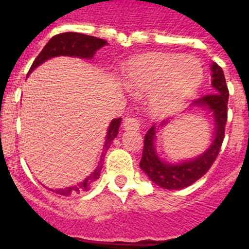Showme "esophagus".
<instances>
[{
  "mask_svg": "<svg viewBox=\"0 0 249 249\" xmlns=\"http://www.w3.org/2000/svg\"><path fill=\"white\" fill-rule=\"evenodd\" d=\"M140 126V120L136 117H127L123 122V128L126 131H138Z\"/></svg>",
  "mask_w": 249,
  "mask_h": 249,
  "instance_id": "esophagus-1",
  "label": "esophagus"
}]
</instances>
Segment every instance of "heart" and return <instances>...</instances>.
Masks as SVG:
<instances>
[{
    "mask_svg": "<svg viewBox=\"0 0 249 249\" xmlns=\"http://www.w3.org/2000/svg\"><path fill=\"white\" fill-rule=\"evenodd\" d=\"M203 78L201 63L179 54L148 53L131 59L124 71V82L132 93H152L151 112L166 118L192 97Z\"/></svg>",
    "mask_w": 249,
    "mask_h": 249,
    "instance_id": "obj_1",
    "label": "heart"
}]
</instances>
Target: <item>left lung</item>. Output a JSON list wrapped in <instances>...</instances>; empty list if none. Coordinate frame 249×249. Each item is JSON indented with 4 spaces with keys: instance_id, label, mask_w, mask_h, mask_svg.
Segmentation results:
<instances>
[{
    "instance_id": "8db88e82",
    "label": "left lung",
    "mask_w": 249,
    "mask_h": 249,
    "mask_svg": "<svg viewBox=\"0 0 249 249\" xmlns=\"http://www.w3.org/2000/svg\"><path fill=\"white\" fill-rule=\"evenodd\" d=\"M211 85L214 93L206 94L192 103V107L211 112L214 121L213 140L210 147L202 155L192 160H181L178 163H169L162 160L156 149V140L166 126L164 121L158 127L152 126L144 136L143 153L140 167L153 183L164 190H181L195 183L202 176L206 175L219 153L224 137V127L227 122L228 89L223 70L217 63H211Z\"/></svg>"
}]
</instances>
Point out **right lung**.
<instances>
[{
    "label": "right lung",
    "instance_id": "right-lung-1",
    "mask_svg": "<svg viewBox=\"0 0 249 249\" xmlns=\"http://www.w3.org/2000/svg\"><path fill=\"white\" fill-rule=\"evenodd\" d=\"M106 45H107V41H105V39L97 38V37L93 36H87V35L83 34H77V32H65V34L56 35V36H53L48 41L47 45L39 52V54L36 57V59H35L32 66H31L28 73H31L39 65L46 62L47 59L53 58V57L57 56L78 57V58L82 59H91L93 58L94 53ZM121 121H122L121 118H114L109 123L108 128H107V135H106L105 144H103V152L102 156H101L100 163H98V166L96 167L93 172L89 177H86L83 181H81L80 183L74 184V186L51 191H56V193L61 196H71L76 195V193L78 195V193L89 191L92 184H93V182L97 181L98 177H100L103 164V156L106 155L107 149L112 144V141L118 135Z\"/></svg>",
    "mask_w": 249,
    "mask_h": 249
}]
</instances>
